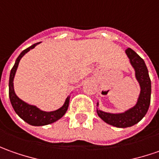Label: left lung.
<instances>
[{"mask_svg": "<svg viewBox=\"0 0 159 159\" xmlns=\"http://www.w3.org/2000/svg\"><path fill=\"white\" fill-rule=\"evenodd\" d=\"M125 52L130 64L134 68L135 78L139 83L141 89L136 104L129 110L120 113L104 112L97 108L98 115L106 123L116 128H129L138 123L147 113L151 104V82L144 61L131 48H128ZM97 107H98V102L97 103Z\"/></svg>", "mask_w": 159, "mask_h": 159, "instance_id": "obj_1", "label": "left lung"}]
</instances>
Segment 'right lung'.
<instances>
[{"label": "right lung", "mask_w": 159, "mask_h": 159, "mask_svg": "<svg viewBox=\"0 0 159 159\" xmlns=\"http://www.w3.org/2000/svg\"><path fill=\"white\" fill-rule=\"evenodd\" d=\"M40 42L30 46V47L26 48L25 50H24L20 53L19 56L16 60L14 67L12 68L11 71H10L9 82H8V95H9L10 103L14 108L15 112H16V114L22 120H24L25 122H27L31 126H45V125H48V124L53 123V122L57 121L58 120H60L67 112L68 107H69V98H70V96L68 97L64 102L62 107H60L57 110L51 111V112H46V111L40 110L36 106H32V105L26 103L16 95L13 82H14L15 75L20 60L22 59V57L26 52H29L30 49H33Z\"/></svg>", "instance_id": "add662e5"}]
</instances>
